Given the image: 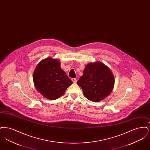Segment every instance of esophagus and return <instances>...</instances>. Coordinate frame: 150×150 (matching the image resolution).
Segmentation results:
<instances>
[{
  "instance_id": "obj_1",
  "label": "esophagus",
  "mask_w": 150,
  "mask_h": 150,
  "mask_svg": "<svg viewBox=\"0 0 150 150\" xmlns=\"http://www.w3.org/2000/svg\"><path fill=\"white\" fill-rule=\"evenodd\" d=\"M71 80L72 81L73 83H76L77 82V80H76V79H72Z\"/></svg>"
}]
</instances>
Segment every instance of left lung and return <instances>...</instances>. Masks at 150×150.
Wrapping results in <instances>:
<instances>
[{
  "label": "left lung",
  "instance_id": "1",
  "mask_svg": "<svg viewBox=\"0 0 150 150\" xmlns=\"http://www.w3.org/2000/svg\"><path fill=\"white\" fill-rule=\"evenodd\" d=\"M114 75L106 65L97 61L86 64L77 84L88 100L100 102L111 93L114 86Z\"/></svg>",
  "mask_w": 150,
  "mask_h": 150
}]
</instances>
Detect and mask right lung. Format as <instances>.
<instances>
[{"label": "right lung", "instance_id": "obj_1", "mask_svg": "<svg viewBox=\"0 0 150 150\" xmlns=\"http://www.w3.org/2000/svg\"><path fill=\"white\" fill-rule=\"evenodd\" d=\"M36 90L48 100H56L64 94L72 81L61 68L59 60L52 57L42 60L33 74Z\"/></svg>", "mask_w": 150, "mask_h": 150}]
</instances>
